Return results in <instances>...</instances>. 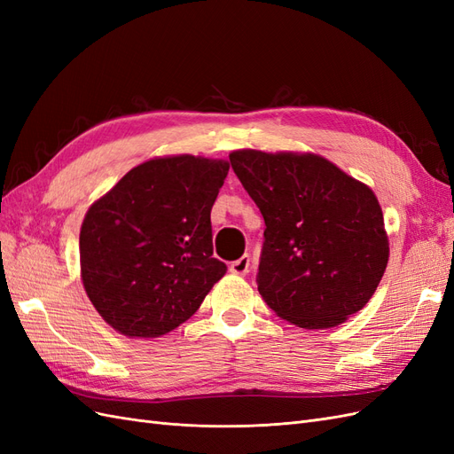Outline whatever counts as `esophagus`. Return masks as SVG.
<instances>
[{
    "mask_svg": "<svg viewBox=\"0 0 454 454\" xmlns=\"http://www.w3.org/2000/svg\"><path fill=\"white\" fill-rule=\"evenodd\" d=\"M229 270L232 274H237V277H244V274H248L250 272V255H242L240 259L232 261Z\"/></svg>",
    "mask_w": 454,
    "mask_h": 454,
    "instance_id": "34e87169",
    "label": "esophagus"
}]
</instances>
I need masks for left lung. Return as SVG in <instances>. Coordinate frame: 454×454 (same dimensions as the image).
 <instances>
[{"instance_id":"left-lung-1","label":"left lung","mask_w":454,"mask_h":454,"mask_svg":"<svg viewBox=\"0 0 454 454\" xmlns=\"http://www.w3.org/2000/svg\"><path fill=\"white\" fill-rule=\"evenodd\" d=\"M229 160L265 219L257 272L265 303L305 329L362 310L390 255L373 191L314 153L239 149Z\"/></svg>"}]
</instances>
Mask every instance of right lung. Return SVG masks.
Masks as SVG:
<instances>
[{"mask_svg":"<svg viewBox=\"0 0 454 454\" xmlns=\"http://www.w3.org/2000/svg\"><path fill=\"white\" fill-rule=\"evenodd\" d=\"M229 162L157 157L127 172L81 225V280L115 332L151 339L193 316L227 267L210 212Z\"/></svg>","mask_w":454,"mask_h":454,"instance_id":"obj_1","label":"right lung"}]
</instances>
